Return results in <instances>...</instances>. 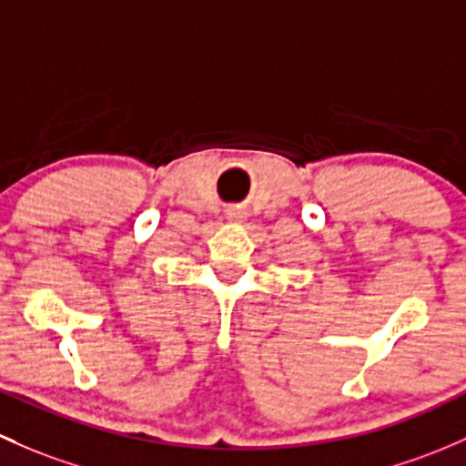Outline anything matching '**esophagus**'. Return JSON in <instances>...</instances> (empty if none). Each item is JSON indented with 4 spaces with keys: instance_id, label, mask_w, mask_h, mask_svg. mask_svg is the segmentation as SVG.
<instances>
[{
    "instance_id": "obj_1",
    "label": "esophagus",
    "mask_w": 466,
    "mask_h": 466,
    "mask_svg": "<svg viewBox=\"0 0 466 466\" xmlns=\"http://www.w3.org/2000/svg\"><path fill=\"white\" fill-rule=\"evenodd\" d=\"M228 218H229V220H241V218H243V214H241V212H237V209H234V212H229V214H228Z\"/></svg>"
}]
</instances>
